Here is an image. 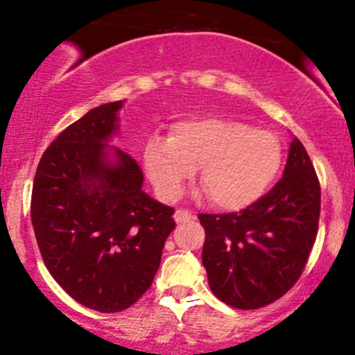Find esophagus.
I'll list each match as a JSON object with an SVG mask.
<instances>
[{
	"mask_svg": "<svg viewBox=\"0 0 355 355\" xmlns=\"http://www.w3.org/2000/svg\"><path fill=\"white\" fill-rule=\"evenodd\" d=\"M175 221L177 223H185V221H191L192 218H194V214L189 213V211H184V209H177L175 211Z\"/></svg>",
	"mask_w": 355,
	"mask_h": 355,
	"instance_id": "34e87169",
	"label": "esophagus"
}]
</instances>
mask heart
Listing matches in <instances>:
<instances>
[{"label": "heart", "instance_id": "heart-1", "mask_svg": "<svg viewBox=\"0 0 355 355\" xmlns=\"http://www.w3.org/2000/svg\"><path fill=\"white\" fill-rule=\"evenodd\" d=\"M144 170L164 200L180 198L200 168V184L211 202L241 211L268 194L284 163L273 132L241 120L202 116L178 121L171 137H151L142 153Z\"/></svg>", "mask_w": 355, "mask_h": 355}]
</instances>
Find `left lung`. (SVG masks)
Wrapping results in <instances>:
<instances>
[{"instance_id":"left-lung-1","label":"left lung","mask_w":355,"mask_h":355,"mask_svg":"<svg viewBox=\"0 0 355 355\" xmlns=\"http://www.w3.org/2000/svg\"><path fill=\"white\" fill-rule=\"evenodd\" d=\"M321 189L302 142L292 139L284 177L241 213L199 214L202 264L214 295L237 309L280 299L302 275L318 234Z\"/></svg>"}]
</instances>
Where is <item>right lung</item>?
I'll use <instances>...</instances> for the list:
<instances>
[{
    "label": "right lung",
    "mask_w": 355,
    "mask_h": 355,
    "mask_svg": "<svg viewBox=\"0 0 355 355\" xmlns=\"http://www.w3.org/2000/svg\"><path fill=\"white\" fill-rule=\"evenodd\" d=\"M123 101L92 108L42 155L32 187L35 241L51 277L71 299L120 313L151 287L175 228L170 206L142 191L130 155L110 146Z\"/></svg>",
    "instance_id": "1"
}]
</instances>
